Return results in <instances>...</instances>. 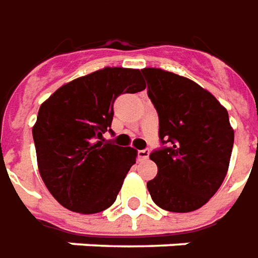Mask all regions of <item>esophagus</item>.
<instances>
[{
	"mask_svg": "<svg viewBox=\"0 0 258 258\" xmlns=\"http://www.w3.org/2000/svg\"><path fill=\"white\" fill-rule=\"evenodd\" d=\"M139 158L140 160H147L149 158V155H150V150L149 149H144V150H139Z\"/></svg>",
	"mask_w": 258,
	"mask_h": 258,
	"instance_id": "esophagus-1",
	"label": "esophagus"
}]
</instances>
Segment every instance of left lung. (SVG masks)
<instances>
[{
    "label": "left lung",
    "mask_w": 258,
    "mask_h": 258,
    "mask_svg": "<svg viewBox=\"0 0 258 258\" xmlns=\"http://www.w3.org/2000/svg\"><path fill=\"white\" fill-rule=\"evenodd\" d=\"M142 74L162 144L150 154L158 173L147 189L158 207L190 213L215 195L228 172L235 138L228 111L187 78L157 68H144Z\"/></svg>",
    "instance_id": "left-lung-1"
}]
</instances>
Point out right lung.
<instances>
[{"instance_id":"obj_1","label":"right lung","mask_w":258,"mask_h":258,"mask_svg":"<svg viewBox=\"0 0 258 258\" xmlns=\"http://www.w3.org/2000/svg\"><path fill=\"white\" fill-rule=\"evenodd\" d=\"M144 89L139 69L104 68L63 85L41 104L33 126L38 171L61 206L96 214L114 204L138 151L98 139L112 133L118 96Z\"/></svg>"}]
</instances>
